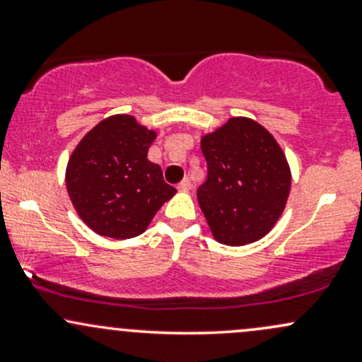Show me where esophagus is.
<instances>
[{"label": "esophagus", "instance_id": "1", "mask_svg": "<svg viewBox=\"0 0 362 362\" xmlns=\"http://www.w3.org/2000/svg\"><path fill=\"white\" fill-rule=\"evenodd\" d=\"M177 189L180 190V192H189V190H190V180H189V178H184V180H182L180 184L177 185Z\"/></svg>", "mask_w": 362, "mask_h": 362}]
</instances>
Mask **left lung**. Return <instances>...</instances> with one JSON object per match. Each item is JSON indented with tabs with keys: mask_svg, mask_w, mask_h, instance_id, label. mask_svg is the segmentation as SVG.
Here are the masks:
<instances>
[{
	"mask_svg": "<svg viewBox=\"0 0 362 362\" xmlns=\"http://www.w3.org/2000/svg\"><path fill=\"white\" fill-rule=\"evenodd\" d=\"M207 180L197 199L219 243L242 247L264 238L281 218L291 190V168L279 143L248 117H231L204 134Z\"/></svg>",
	"mask_w": 362,
	"mask_h": 362,
	"instance_id": "8db88e82",
	"label": "left lung"
}]
</instances>
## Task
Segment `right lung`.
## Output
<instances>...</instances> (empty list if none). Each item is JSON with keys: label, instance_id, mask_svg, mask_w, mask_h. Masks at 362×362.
I'll return each mask as SVG.
<instances>
[{"label": "right lung", "instance_id": "right-lung-1", "mask_svg": "<svg viewBox=\"0 0 362 362\" xmlns=\"http://www.w3.org/2000/svg\"><path fill=\"white\" fill-rule=\"evenodd\" d=\"M156 131L117 114L85 134L66 167L74 209L95 233L134 238L177 190L165 184L160 165L148 160Z\"/></svg>", "mask_w": 362, "mask_h": 362}]
</instances>
